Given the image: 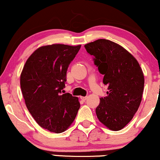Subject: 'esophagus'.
Masks as SVG:
<instances>
[{
    "instance_id": "1",
    "label": "esophagus",
    "mask_w": 160,
    "mask_h": 160,
    "mask_svg": "<svg viewBox=\"0 0 160 160\" xmlns=\"http://www.w3.org/2000/svg\"><path fill=\"white\" fill-rule=\"evenodd\" d=\"M87 96H85V97H83V96H82V97H80V99L82 100V101H86V99H87Z\"/></svg>"
}]
</instances>
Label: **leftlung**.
<instances>
[{
	"instance_id": "8db88e82",
	"label": "left lung",
	"mask_w": 160,
	"mask_h": 160,
	"mask_svg": "<svg viewBox=\"0 0 160 160\" xmlns=\"http://www.w3.org/2000/svg\"><path fill=\"white\" fill-rule=\"evenodd\" d=\"M84 47L108 86L107 96L100 98L95 109L98 118L111 130H122L142 101L145 79L141 67L131 53L109 40H96Z\"/></svg>"
}]
</instances>
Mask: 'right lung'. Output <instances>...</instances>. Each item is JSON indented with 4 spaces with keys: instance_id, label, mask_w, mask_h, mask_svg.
Returning <instances> with one entry per match:
<instances>
[{
    "instance_id": "add662e5",
    "label": "right lung",
    "mask_w": 160,
    "mask_h": 160,
    "mask_svg": "<svg viewBox=\"0 0 160 160\" xmlns=\"http://www.w3.org/2000/svg\"><path fill=\"white\" fill-rule=\"evenodd\" d=\"M81 45L54 44L40 47L29 57L20 78L28 109L42 128L60 133L80 109L78 98L62 94L68 65Z\"/></svg>"
}]
</instances>
